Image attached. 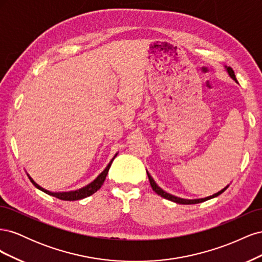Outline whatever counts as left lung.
Instances as JSON below:
<instances>
[{
  "label": "left lung",
  "instance_id": "left-lung-1",
  "mask_svg": "<svg viewBox=\"0 0 262 262\" xmlns=\"http://www.w3.org/2000/svg\"><path fill=\"white\" fill-rule=\"evenodd\" d=\"M225 70H226V72L228 73V75L231 76L235 82H237L233 69H232L231 67H226V66H225ZM146 172H147V177H148V180H149L150 187H152V189L154 190V191H155L158 195L163 196L164 199H167V200H170V201H172V202H176V203H179V204H195V203H201V202H204V201H207V200L213 199V198H215V196L220 195L221 193H223V192L225 191V190L228 188V186H229V185H227L225 188L220 190L219 192L214 193V194H212V195H209V196L201 198V199H182V198H179V196H176V195H172V194H170V193H168V192H166L165 190H163L160 186H158V185L156 184L155 180L152 178V176L149 175V172H148L147 170H146Z\"/></svg>",
  "mask_w": 262,
  "mask_h": 262
}]
</instances>
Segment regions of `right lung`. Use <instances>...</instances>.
I'll use <instances>...</instances> for the list:
<instances>
[{"label": "right lung", "instance_id": "obj_1", "mask_svg": "<svg viewBox=\"0 0 262 262\" xmlns=\"http://www.w3.org/2000/svg\"><path fill=\"white\" fill-rule=\"evenodd\" d=\"M117 155H118V153L115 154V156L112 158V161H110L109 164L107 165V167H106L104 170H102V171L99 173V175L91 182V184L86 185L85 187H82V188L77 189V190H72V191H66V192H52V191H49V190H47V189H45V188L39 186V185L37 184V182H36L33 178H31L29 175H27V176H28V178L30 179L31 184H33L37 189L41 190V191H43V192L47 193V194H50V195H52V196L58 198V199H60V200H64V201L81 200V199H84V198H86V196L92 195L93 193L96 192L98 189H100V187L102 186V184H104V181H105V179H106V176H107V173H108V171H109L110 166H112V164H113V162H114V160H115V157H116Z\"/></svg>", "mask_w": 262, "mask_h": 262}]
</instances>
